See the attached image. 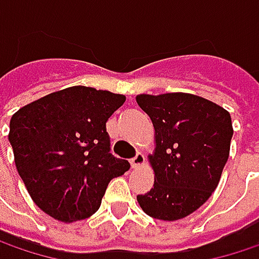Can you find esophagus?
Wrapping results in <instances>:
<instances>
[{
    "label": "esophagus",
    "instance_id": "1",
    "mask_svg": "<svg viewBox=\"0 0 259 259\" xmlns=\"http://www.w3.org/2000/svg\"><path fill=\"white\" fill-rule=\"evenodd\" d=\"M144 162H145V156H144L142 153H136V156H135L133 159H130L132 168H139V166L144 165Z\"/></svg>",
    "mask_w": 259,
    "mask_h": 259
}]
</instances>
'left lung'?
<instances>
[{
	"label": "left lung",
	"instance_id": "obj_1",
	"mask_svg": "<svg viewBox=\"0 0 259 259\" xmlns=\"http://www.w3.org/2000/svg\"><path fill=\"white\" fill-rule=\"evenodd\" d=\"M136 102L156 132V153L150 156L154 186L138 195V202L154 219H183L219 184L230 156L231 115L219 105L186 93L141 94Z\"/></svg>",
	"mask_w": 259,
	"mask_h": 259
}]
</instances>
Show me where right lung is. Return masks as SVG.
<instances>
[{"label":"right lung","instance_id":"right-lung-1","mask_svg":"<svg viewBox=\"0 0 259 259\" xmlns=\"http://www.w3.org/2000/svg\"><path fill=\"white\" fill-rule=\"evenodd\" d=\"M126 102L90 87L48 94L10 120L16 169L32 201L61 222L94 214L109 181L130 163L111 153L108 118Z\"/></svg>","mask_w":259,"mask_h":259}]
</instances>
